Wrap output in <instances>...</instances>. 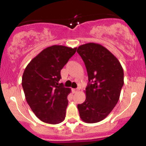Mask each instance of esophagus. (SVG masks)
<instances>
[{"instance_id": "esophagus-1", "label": "esophagus", "mask_w": 146, "mask_h": 146, "mask_svg": "<svg viewBox=\"0 0 146 146\" xmlns=\"http://www.w3.org/2000/svg\"><path fill=\"white\" fill-rule=\"evenodd\" d=\"M79 90H80L79 88H73V89L72 90H73V93H77V92H78Z\"/></svg>"}]
</instances>
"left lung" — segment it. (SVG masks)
I'll return each instance as SVG.
<instances>
[{
  "label": "left lung",
  "mask_w": 146,
  "mask_h": 146,
  "mask_svg": "<svg viewBox=\"0 0 146 146\" xmlns=\"http://www.w3.org/2000/svg\"><path fill=\"white\" fill-rule=\"evenodd\" d=\"M77 52L88 78L86 100L78 105L80 117L85 123H97L104 119L119 101L123 85V68L116 57L100 44L80 45Z\"/></svg>",
  "instance_id": "1"
}]
</instances>
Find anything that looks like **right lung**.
I'll return each instance as SVG.
<instances>
[{
    "label": "right lung",
    "mask_w": 146,
    "mask_h": 146,
    "mask_svg": "<svg viewBox=\"0 0 146 146\" xmlns=\"http://www.w3.org/2000/svg\"><path fill=\"white\" fill-rule=\"evenodd\" d=\"M77 48L53 45L42 50L25 68L22 86L28 104L39 119L58 124L65 119L71 88L58 82L60 71Z\"/></svg>",
    "instance_id": "obj_1"
}]
</instances>
